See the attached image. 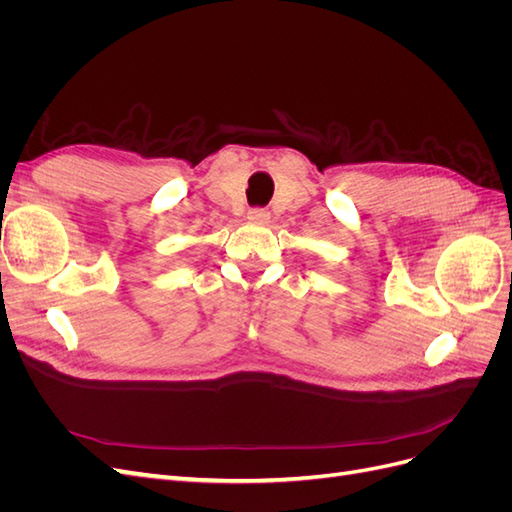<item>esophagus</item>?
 Returning <instances> with one entry per match:
<instances>
[{
    "instance_id": "34e87169",
    "label": "esophagus",
    "mask_w": 512,
    "mask_h": 512,
    "mask_svg": "<svg viewBox=\"0 0 512 512\" xmlns=\"http://www.w3.org/2000/svg\"><path fill=\"white\" fill-rule=\"evenodd\" d=\"M247 218H250L252 222H267L269 211L265 207H254V209H250V213H247Z\"/></svg>"
}]
</instances>
